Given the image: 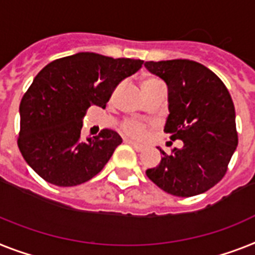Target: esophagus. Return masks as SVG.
I'll list each match as a JSON object with an SVG mask.
<instances>
[{
  "mask_svg": "<svg viewBox=\"0 0 255 255\" xmlns=\"http://www.w3.org/2000/svg\"><path fill=\"white\" fill-rule=\"evenodd\" d=\"M125 142L129 143V144H131V146L134 147V150L138 151V152H140V151L144 150V146H143V144H140V143H136L131 139H125Z\"/></svg>",
  "mask_w": 255,
  "mask_h": 255,
  "instance_id": "34e87169",
  "label": "esophagus"
}]
</instances>
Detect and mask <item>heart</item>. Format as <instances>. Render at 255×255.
I'll use <instances>...</instances> for the list:
<instances>
[{
  "label": "heart",
  "instance_id": "heart-1",
  "mask_svg": "<svg viewBox=\"0 0 255 255\" xmlns=\"http://www.w3.org/2000/svg\"><path fill=\"white\" fill-rule=\"evenodd\" d=\"M159 86H164L163 82L159 79V78L155 77H148L144 79L143 82V90L147 91V90H151V88L159 87ZM120 129L124 134L131 136V138H142L144 134H146L147 129H148V124L146 121H142V120L136 119H125L121 123Z\"/></svg>",
  "mask_w": 255,
  "mask_h": 255
}]
</instances>
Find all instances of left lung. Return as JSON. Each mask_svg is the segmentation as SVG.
<instances>
[{"label":"left lung","instance_id":"left-lung-1","mask_svg":"<svg viewBox=\"0 0 255 255\" xmlns=\"http://www.w3.org/2000/svg\"><path fill=\"white\" fill-rule=\"evenodd\" d=\"M144 66L169 90L164 131L184 142L170 153L160 150V164L147 169V177L176 197L202 194L226 176L239 143L231 94L214 71L195 61H147Z\"/></svg>","mask_w":255,"mask_h":255}]
</instances>
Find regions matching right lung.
Returning a JSON list of instances; mask_svg holds the SVG:
<instances>
[{
    "instance_id": "right-lung-1",
    "label": "right lung",
    "mask_w": 255,
    "mask_h": 255,
    "mask_svg": "<svg viewBox=\"0 0 255 255\" xmlns=\"http://www.w3.org/2000/svg\"><path fill=\"white\" fill-rule=\"evenodd\" d=\"M142 65V60L82 52L43 67L19 107L16 142L29 167L57 186H77L95 177L123 139L112 129L82 138V119L92 105L105 108L120 82Z\"/></svg>"
}]
</instances>
